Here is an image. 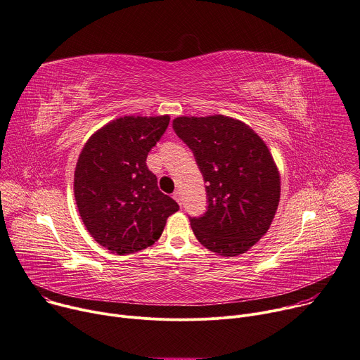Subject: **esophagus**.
I'll list each match as a JSON object with an SVG mask.
<instances>
[{
	"label": "esophagus",
	"mask_w": 360,
	"mask_h": 360,
	"mask_svg": "<svg viewBox=\"0 0 360 360\" xmlns=\"http://www.w3.org/2000/svg\"><path fill=\"white\" fill-rule=\"evenodd\" d=\"M173 198H174V200L181 206V193H180L179 190H176V191L173 193Z\"/></svg>",
	"instance_id": "obj_1"
}]
</instances>
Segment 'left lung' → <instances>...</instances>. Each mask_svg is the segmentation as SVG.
<instances>
[{
  "mask_svg": "<svg viewBox=\"0 0 360 360\" xmlns=\"http://www.w3.org/2000/svg\"><path fill=\"white\" fill-rule=\"evenodd\" d=\"M173 130L203 174L207 210L190 217L197 240L220 256L248 252L269 230L281 200V177L264 141L226 115L177 117Z\"/></svg>",
  "mask_w": 360,
  "mask_h": 360,
  "instance_id": "obj_1",
  "label": "left lung"
}]
</instances>
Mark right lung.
<instances>
[{"label":"right lung","mask_w":360,"mask_h":360,"mask_svg":"<svg viewBox=\"0 0 360 360\" xmlns=\"http://www.w3.org/2000/svg\"><path fill=\"white\" fill-rule=\"evenodd\" d=\"M170 117H120L94 133L78 157L75 202L89 233L103 248L130 255L162 236L169 216L179 210L162 193L146 165Z\"/></svg>","instance_id":"right-lung-1"}]
</instances>
